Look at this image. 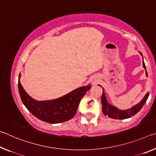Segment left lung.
<instances>
[{
  "label": "left lung",
  "mask_w": 156,
  "mask_h": 156,
  "mask_svg": "<svg viewBox=\"0 0 156 156\" xmlns=\"http://www.w3.org/2000/svg\"><path fill=\"white\" fill-rule=\"evenodd\" d=\"M140 54L142 56V53L140 52ZM142 64H143V67L147 69L146 66L144 62V60L142 61ZM146 76H147V72L146 71ZM149 96V94L147 93L145 95L143 99L141 100V102L138 103V105H135L133 107H131V109H126V110H120L118 109L117 107L112 106V105H110L109 102H107V100L106 98V96H105V91L103 89V91H102V95L101 98V102L102 105V112H103L105 115H108V117L111 118H113V119H120V120H123V119H126V118H131V116L136 115L137 113H138L142 107L144 106L145 102H146L148 97Z\"/></svg>",
  "instance_id": "obj_1"
}]
</instances>
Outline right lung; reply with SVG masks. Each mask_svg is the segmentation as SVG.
Listing matches in <instances>:
<instances>
[{
	"label": "right lung",
	"mask_w": 156,
	"mask_h": 156,
	"mask_svg": "<svg viewBox=\"0 0 156 156\" xmlns=\"http://www.w3.org/2000/svg\"><path fill=\"white\" fill-rule=\"evenodd\" d=\"M18 80V91L23 103L29 112L38 119L50 124L60 123L74 117L79 103L86 92L91 89L90 84L73 90L59 98L38 101L26 93Z\"/></svg>",
	"instance_id": "right-lung-1"
}]
</instances>
